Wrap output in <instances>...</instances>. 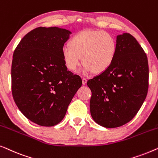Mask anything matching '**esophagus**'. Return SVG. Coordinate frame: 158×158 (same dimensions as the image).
Masks as SVG:
<instances>
[{"label":"esophagus","mask_w":158,"mask_h":158,"mask_svg":"<svg viewBox=\"0 0 158 158\" xmlns=\"http://www.w3.org/2000/svg\"><path fill=\"white\" fill-rule=\"evenodd\" d=\"M82 82H83V85H85V84L87 83V79H86L85 77H83V78H82Z\"/></svg>","instance_id":"34e87169"}]
</instances>
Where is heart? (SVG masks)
<instances>
[{"label": "heart", "instance_id": "1", "mask_svg": "<svg viewBox=\"0 0 158 158\" xmlns=\"http://www.w3.org/2000/svg\"><path fill=\"white\" fill-rule=\"evenodd\" d=\"M117 51V42L109 32L83 31L64 45L62 54L68 70L75 72L81 66L83 57L84 73H101L111 65Z\"/></svg>", "mask_w": 158, "mask_h": 158}]
</instances>
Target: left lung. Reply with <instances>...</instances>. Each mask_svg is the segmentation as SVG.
<instances>
[{"label": "left lung", "instance_id": "obj_1", "mask_svg": "<svg viewBox=\"0 0 158 158\" xmlns=\"http://www.w3.org/2000/svg\"><path fill=\"white\" fill-rule=\"evenodd\" d=\"M113 63L88 80L92 92L90 111L97 124L106 128L122 126L137 114L148 94L149 67L143 49L130 34L116 37Z\"/></svg>", "mask_w": 158, "mask_h": 158}]
</instances>
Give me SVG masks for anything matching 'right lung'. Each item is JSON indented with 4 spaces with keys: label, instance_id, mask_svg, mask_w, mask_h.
I'll use <instances>...</instances> for the list:
<instances>
[{
    "label": "right lung",
    "instance_id": "1",
    "mask_svg": "<svg viewBox=\"0 0 158 158\" xmlns=\"http://www.w3.org/2000/svg\"><path fill=\"white\" fill-rule=\"evenodd\" d=\"M71 32L58 27L36 28L22 38L13 55L11 89L19 109L44 127L65 116L82 79L68 70L62 54Z\"/></svg>",
    "mask_w": 158,
    "mask_h": 158
}]
</instances>
